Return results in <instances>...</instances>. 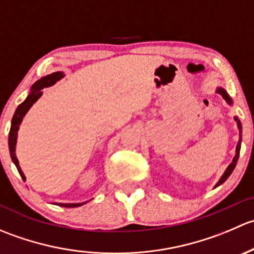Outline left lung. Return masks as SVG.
I'll return each mask as SVG.
<instances>
[{
    "mask_svg": "<svg viewBox=\"0 0 254 254\" xmlns=\"http://www.w3.org/2000/svg\"><path fill=\"white\" fill-rule=\"evenodd\" d=\"M216 92L217 93H220L222 96V98L225 99V101L227 102V103L229 104H232V99L230 98L229 97V94L226 93V91H225L224 88H217L216 89ZM235 120H236V123H237V127H238V130H240V141H238V143H237V147H236V155H235V157H234V160H232V162H231V165L229 166V167H227V170L225 171V173L224 175H222V177L221 178H220V181L217 182V184L215 187H219L220 184H222L224 183L225 181H226L227 178H229L230 177V175H231L232 173V171L235 170V167H236V163H237V161H238V156H240V150H241V134H242V125H241V122L240 120L237 119V118H235Z\"/></svg>",
    "mask_w": 254,
    "mask_h": 254,
    "instance_id": "left-lung-1",
    "label": "left lung"
}]
</instances>
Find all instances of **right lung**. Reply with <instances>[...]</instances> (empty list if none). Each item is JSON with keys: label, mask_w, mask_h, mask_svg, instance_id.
Segmentation results:
<instances>
[{"label": "right lung", "mask_w": 254, "mask_h": 254, "mask_svg": "<svg viewBox=\"0 0 254 254\" xmlns=\"http://www.w3.org/2000/svg\"><path fill=\"white\" fill-rule=\"evenodd\" d=\"M64 77V73L63 72H54L51 75L45 76V77L38 79L34 84L32 86V91H30L29 96L27 97L23 103H20L18 106V108L16 109V113H14L13 118H12V124H11V130H9V136H8V146H9V153H11V157L12 161L14 162L16 165L18 172H19L20 177L23 178V181H25V176L23 175L22 170L19 167V162H18L17 157H16V143H17V132L18 129H19V125L22 123L23 118L24 115L27 114V112L29 111L30 107L38 101V99L42 97L43 92L42 89L45 88V87H50L53 86L54 83L61 79ZM84 203H76V204H64V203H56V205L59 206H63V207H77L83 205Z\"/></svg>", "instance_id": "1"}]
</instances>
